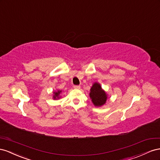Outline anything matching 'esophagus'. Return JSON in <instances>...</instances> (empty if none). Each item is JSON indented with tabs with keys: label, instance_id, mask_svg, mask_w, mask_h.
Here are the masks:
<instances>
[{
	"label": "esophagus",
	"instance_id": "obj_1",
	"mask_svg": "<svg viewBox=\"0 0 160 160\" xmlns=\"http://www.w3.org/2000/svg\"><path fill=\"white\" fill-rule=\"evenodd\" d=\"M74 88H75V89H80V86L75 85V86H74Z\"/></svg>",
	"mask_w": 160,
	"mask_h": 160
}]
</instances>
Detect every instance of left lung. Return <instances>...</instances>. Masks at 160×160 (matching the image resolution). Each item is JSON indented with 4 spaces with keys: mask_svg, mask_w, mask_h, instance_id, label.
<instances>
[{
    "mask_svg": "<svg viewBox=\"0 0 160 160\" xmlns=\"http://www.w3.org/2000/svg\"><path fill=\"white\" fill-rule=\"evenodd\" d=\"M90 97L95 107H101L106 103L108 96L98 82H94L90 88Z\"/></svg>",
    "mask_w": 160,
    "mask_h": 160,
    "instance_id": "obj_1",
    "label": "left lung"
}]
</instances>
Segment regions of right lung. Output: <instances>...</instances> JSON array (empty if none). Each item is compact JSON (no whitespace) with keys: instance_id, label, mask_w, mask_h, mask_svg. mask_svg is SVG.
<instances>
[{"instance_id":"add662e5","label":"right lung","mask_w":160,"mask_h":160,"mask_svg":"<svg viewBox=\"0 0 160 160\" xmlns=\"http://www.w3.org/2000/svg\"><path fill=\"white\" fill-rule=\"evenodd\" d=\"M62 92V90H58L56 91V92H53V99H59L60 98V93Z\"/></svg>"}]
</instances>
